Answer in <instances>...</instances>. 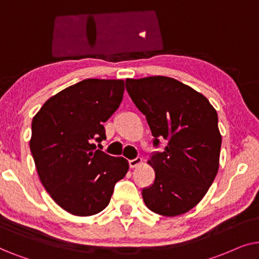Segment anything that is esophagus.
Segmentation results:
<instances>
[{
	"mask_svg": "<svg viewBox=\"0 0 259 259\" xmlns=\"http://www.w3.org/2000/svg\"><path fill=\"white\" fill-rule=\"evenodd\" d=\"M140 164H142V158L141 157H136V158H134V160L129 161L130 168H136V167H139Z\"/></svg>",
	"mask_w": 259,
	"mask_h": 259,
	"instance_id": "1",
	"label": "esophagus"
}]
</instances>
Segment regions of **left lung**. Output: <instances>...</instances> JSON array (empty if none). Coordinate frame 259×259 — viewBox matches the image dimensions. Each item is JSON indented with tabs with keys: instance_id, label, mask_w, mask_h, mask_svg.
I'll return each mask as SVG.
<instances>
[{
	"instance_id": "8db88e82",
	"label": "left lung",
	"mask_w": 259,
	"mask_h": 259,
	"mask_svg": "<svg viewBox=\"0 0 259 259\" xmlns=\"http://www.w3.org/2000/svg\"><path fill=\"white\" fill-rule=\"evenodd\" d=\"M125 88L146 116L154 146L168 141L148 161L155 180L143 188L144 204L160 215L184 214L204 198L218 173L222 135L215 109L191 86L163 75L126 79Z\"/></svg>"
}]
</instances>
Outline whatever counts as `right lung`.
I'll return each mask as SVG.
<instances>
[{
  "mask_svg": "<svg viewBox=\"0 0 259 259\" xmlns=\"http://www.w3.org/2000/svg\"><path fill=\"white\" fill-rule=\"evenodd\" d=\"M124 80L85 79L51 97L34 116L29 147L41 184L65 211L97 214L129 163L97 149L123 99Z\"/></svg>",
  "mask_w": 259,
  "mask_h": 259,
  "instance_id": "1",
  "label": "right lung"
}]
</instances>
